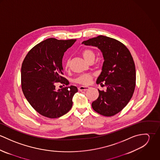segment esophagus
Here are the masks:
<instances>
[{"instance_id":"obj_1","label":"esophagus","mask_w":160,"mask_h":160,"mask_svg":"<svg viewBox=\"0 0 160 160\" xmlns=\"http://www.w3.org/2000/svg\"><path fill=\"white\" fill-rule=\"evenodd\" d=\"M89 89V87H88V86H80L78 88L79 91H86Z\"/></svg>"}]
</instances>
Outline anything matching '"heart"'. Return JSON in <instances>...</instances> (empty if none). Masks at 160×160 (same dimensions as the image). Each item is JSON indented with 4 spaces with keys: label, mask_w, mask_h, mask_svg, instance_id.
<instances>
[{
    "label": "heart",
    "mask_w": 160,
    "mask_h": 160,
    "mask_svg": "<svg viewBox=\"0 0 160 160\" xmlns=\"http://www.w3.org/2000/svg\"><path fill=\"white\" fill-rule=\"evenodd\" d=\"M82 55L84 57V58L89 63L91 62V61H93L95 59V53L93 50L91 49H85L82 51ZM69 64V60H68L67 63H66V68H68ZM93 79V76L92 74H84L81 75L79 77H78L76 79V82L83 84V85H88L91 83L92 80Z\"/></svg>",
    "instance_id": "1"
}]
</instances>
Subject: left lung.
<instances>
[{
    "mask_svg": "<svg viewBox=\"0 0 160 160\" xmlns=\"http://www.w3.org/2000/svg\"><path fill=\"white\" fill-rule=\"evenodd\" d=\"M95 46L102 52L104 62L97 84L105 82L107 91L98 89V98L92 103L96 112L112 116L121 112L132 98L136 80V67L128 48L121 42L107 36H98L82 42Z\"/></svg>",
    "mask_w": 160,
    "mask_h": 160,
    "instance_id": "left-lung-1",
    "label": "left lung"
}]
</instances>
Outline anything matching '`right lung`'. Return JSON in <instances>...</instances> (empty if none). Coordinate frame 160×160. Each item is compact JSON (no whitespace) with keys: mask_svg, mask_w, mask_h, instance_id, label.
Wrapping results in <instances>:
<instances>
[{"mask_svg":"<svg viewBox=\"0 0 160 160\" xmlns=\"http://www.w3.org/2000/svg\"><path fill=\"white\" fill-rule=\"evenodd\" d=\"M76 41L47 39L31 48L23 60V94L32 107L44 116L57 118L67 113L72 107V99L78 88L71 86L56 91L55 84H69L62 76V58Z\"/></svg>","mask_w":160,"mask_h":160,"instance_id":"right-lung-1","label":"right lung"}]
</instances>
